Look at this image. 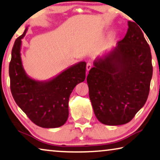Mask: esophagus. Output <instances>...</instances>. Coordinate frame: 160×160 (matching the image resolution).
<instances>
[{
	"instance_id": "obj_1",
	"label": "esophagus",
	"mask_w": 160,
	"mask_h": 160,
	"mask_svg": "<svg viewBox=\"0 0 160 160\" xmlns=\"http://www.w3.org/2000/svg\"><path fill=\"white\" fill-rule=\"evenodd\" d=\"M91 67H92L91 63V62H88V63H87V65H86V69H87V71H89L90 69H91Z\"/></svg>"
}]
</instances>
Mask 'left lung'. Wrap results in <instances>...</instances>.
Segmentation results:
<instances>
[{
    "mask_svg": "<svg viewBox=\"0 0 160 160\" xmlns=\"http://www.w3.org/2000/svg\"><path fill=\"white\" fill-rule=\"evenodd\" d=\"M125 38L96 57L87 76L89 97L98 121L129 122L147 102L153 67L149 46L140 28L128 21Z\"/></svg>",
    "mask_w": 160,
    "mask_h": 160,
    "instance_id": "obj_1",
    "label": "left lung"
}]
</instances>
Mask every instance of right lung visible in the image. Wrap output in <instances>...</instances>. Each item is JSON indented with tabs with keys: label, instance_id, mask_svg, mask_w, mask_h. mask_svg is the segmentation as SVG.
<instances>
[{
	"label": "right lung",
	"instance_id": "obj_1",
	"mask_svg": "<svg viewBox=\"0 0 160 160\" xmlns=\"http://www.w3.org/2000/svg\"><path fill=\"white\" fill-rule=\"evenodd\" d=\"M23 34L16 40L9 64L13 99L35 125L44 128L62 126L69 116V96L78 83L85 79L86 62H80L47 80H36L28 75L21 57Z\"/></svg>",
	"mask_w": 160,
	"mask_h": 160
}]
</instances>
